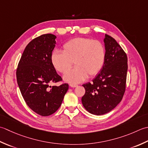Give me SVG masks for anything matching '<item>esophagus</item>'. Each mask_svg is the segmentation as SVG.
Wrapping results in <instances>:
<instances>
[{
  "mask_svg": "<svg viewBox=\"0 0 148 148\" xmlns=\"http://www.w3.org/2000/svg\"><path fill=\"white\" fill-rule=\"evenodd\" d=\"M70 86L71 87H76L78 86L77 84H70Z\"/></svg>",
  "mask_w": 148,
  "mask_h": 148,
  "instance_id": "1",
  "label": "esophagus"
}]
</instances>
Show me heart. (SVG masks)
Here are the masks:
<instances>
[{"label": "heart", "instance_id": "1", "mask_svg": "<svg viewBox=\"0 0 148 148\" xmlns=\"http://www.w3.org/2000/svg\"><path fill=\"white\" fill-rule=\"evenodd\" d=\"M105 61V49L100 41L88 38H77L62 46V53L54 51L51 62L55 70L65 73L74 62L76 67L66 73L65 81L70 83L82 82L89 77L96 76L103 68Z\"/></svg>", "mask_w": 148, "mask_h": 148}]
</instances>
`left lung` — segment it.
<instances>
[{
	"label": "left lung",
	"instance_id": "obj_1",
	"mask_svg": "<svg viewBox=\"0 0 148 148\" xmlns=\"http://www.w3.org/2000/svg\"><path fill=\"white\" fill-rule=\"evenodd\" d=\"M105 61L92 83L83 84L84 108L95 115H103L114 109L122 100L126 90L128 59L115 39L105 34Z\"/></svg>",
	"mask_w": 148,
	"mask_h": 148
}]
</instances>
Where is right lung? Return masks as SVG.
<instances>
[{"label": "right lung", "mask_w": 148, "mask_h": 148, "mask_svg": "<svg viewBox=\"0 0 148 148\" xmlns=\"http://www.w3.org/2000/svg\"><path fill=\"white\" fill-rule=\"evenodd\" d=\"M56 36L45 34L27 45L16 69V80L25 103L42 116L55 113L61 105L68 89V84L51 86L61 82V76L51 62Z\"/></svg>", "instance_id": "1"}]
</instances>
